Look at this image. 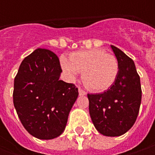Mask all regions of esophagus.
Masks as SVG:
<instances>
[{"instance_id": "esophagus-1", "label": "esophagus", "mask_w": 155, "mask_h": 155, "mask_svg": "<svg viewBox=\"0 0 155 155\" xmlns=\"http://www.w3.org/2000/svg\"><path fill=\"white\" fill-rule=\"evenodd\" d=\"M78 93H79V96H84V95H86L87 93L84 91H83L82 89H78Z\"/></svg>"}]
</instances>
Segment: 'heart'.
I'll use <instances>...</instances> for the list:
<instances>
[{
	"instance_id": "1",
	"label": "heart",
	"mask_w": 155,
	"mask_h": 155,
	"mask_svg": "<svg viewBox=\"0 0 155 155\" xmlns=\"http://www.w3.org/2000/svg\"><path fill=\"white\" fill-rule=\"evenodd\" d=\"M60 64L71 81L75 80L83 71L84 84L93 91H104L110 88L119 71L116 57L101 49L76 51L71 55V59L63 56Z\"/></svg>"
}]
</instances>
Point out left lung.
<instances>
[{"instance_id":"1","label":"left lung","mask_w":155,"mask_h":155,"mask_svg":"<svg viewBox=\"0 0 155 155\" xmlns=\"http://www.w3.org/2000/svg\"><path fill=\"white\" fill-rule=\"evenodd\" d=\"M110 46L118 62V75L114 84L104 92L88 94L89 111L100 134L120 136L128 132L136 121L141 87L134 61L117 47Z\"/></svg>"}]
</instances>
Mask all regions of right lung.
I'll use <instances>...</instances> for the list:
<instances>
[{
	"mask_svg": "<svg viewBox=\"0 0 155 155\" xmlns=\"http://www.w3.org/2000/svg\"><path fill=\"white\" fill-rule=\"evenodd\" d=\"M55 53L36 49L21 62L14 84V105L27 132L40 140L62 134L78 97L73 84L60 80Z\"/></svg>",
	"mask_w": 155,
	"mask_h": 155,
	"instance_id": "1",
	"label": "right lung"
}]
</instances>
